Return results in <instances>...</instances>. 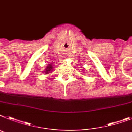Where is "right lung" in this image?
I'll return each instance as SVG.
<instances>
[{"instance_id":"add662e5","label":"right lung","mask_w":132,"mask_h":132,"mask_svg":"<svg viewBox=\"0 0 132 132\" xmlns=\"http://www.w3.org/2000/svg\"><path fill=\"white\" fill-rule=\"evenodd\" d=\"M53 67L52 66H51V65H49V67H47V69H46V71H45V73H49V71H51V70H52L53 69Z\"/></svg>"}]
</instances>
